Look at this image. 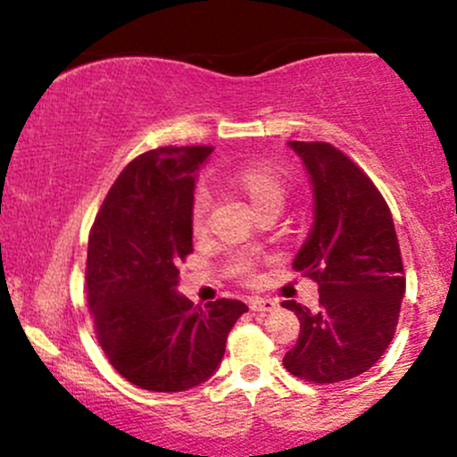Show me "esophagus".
<instances>
[{
  "mask_svg": "<svg viewBox=\"0 0 457 457\" xmlns=\"http://www.w3.org/2000/svg\"><path fill=\"white\" fill-rule=\"evenodd\" d=\"M249 307L253 309V312H262V313H266V312H275V309H277V303L272 301V298L253 296V298H249Z\"/></svg>",
  "mask_w": 457,
  "mask_h": 457,
  "instance_id": "esophagus-1",
  "label": "esophagus"
}]
</instances>
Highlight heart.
Segmentation results:
<instances>
[{"label":"heart","mask_w":457,"mask_h":457,"mask_svg":"<svg viewBox=\"0 0 457 457\" xmlns=\"http://www.w3.org/2000/svg\"><path fill=\"white\" fill-rule=\"evenodd\" d=\"M228 185L234 187L236 191L243 193L249 202V206L253 208V212L258 214L266 208H277L281 211L283 199H286V182L281 180V176L275 170L264 162H246L240 165L238 170H234L232 174H228ZM208 211V199L204 193H199L193 204V225L199 232L204 225V217ZM234 270L238 275H246L251 270V260L249 258H236Z\"/></svg>","instance_id":"b5f03b06"}]
</instances>
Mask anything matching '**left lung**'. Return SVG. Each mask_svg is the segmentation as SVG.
Returning a JSON list of instances; mask_svg holds the SVG:
<instances>
[{
	"mask_svg": "<svg viewBox=\"0 0 457 457\" xmlns=\"http://www.w3.org/2000/svg\"><path fill=\"white\" fill-rule=\"evenodd\" d=\"M313 191V225L292 269L318 281L320 309L281 305L301 320L290 374L309 382L354 378L380 359L395 333L406 279L395 225L378 188L344 152L322 141H287Z\"/></svg>",
	"mask_w": 457,
	"mask_h": 457,
	"instance_id": "left-lung-1",
	"label": "left lung"
}]
</instances>
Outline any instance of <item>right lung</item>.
Listing matches in <instances>:
<instances>
[{"label":"right lung","instance_id":"obj_1","mask_svg":"<svg viewBox=\"0 0 457 457\" xmlns=\"http://www.w3.org/2000/svg\"><path fill=\"white\" fill-rule=\"evenodd\" d=\"M211 145L156 148L129 162L104 197L87 243V301L109 363L145 391L206 382L249 307L219 298L195 307L178 292L193 251V191Z\"/></svg>","mask_w":457,"mask_h":457}]
</instances>
